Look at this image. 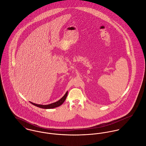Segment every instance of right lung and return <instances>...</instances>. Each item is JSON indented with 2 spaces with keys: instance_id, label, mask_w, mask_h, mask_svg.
<instances>
[{
  "instance_id": "add662e5",
  "label": "right lung",
  "mask_w": 146,
  "mask_h": 146,
  "mask_svg": "<svg viewBox=\"0 0 146 146\" xmlns=\"http://www.w3.org/2000/svg\"><path fill=\"white\" fill-rule=\"evenodd\" d=\"M67 94H68V92H67L66 93V94L64 95V96L62 98H61L59 101L54 102V103H53V104H47V105H42V104H34L33 102H30L31 104L36 106V107H40V108H44V109H50V108H56V107H57L60 106H61V104H62L64 102L67 96Z\"/></svg>"
}]
</instances>
